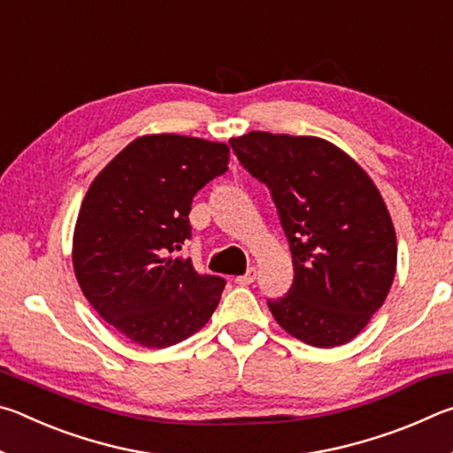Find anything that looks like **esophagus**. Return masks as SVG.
<instances>
[{"label":"esophagus","instance_id":"1","mask_svg":"<svg viewBox=\"0 0 453 453\" xmlns=\"http://www.w3.org/2000/svg\"><path fill=\"white\" fill-rule=\"evenodd\" d=\"M256 275H257L256 267H250V270L245 272L243 275H237V278H235V283H240V286H250V283H254V281H256Z\"/></svg>","mask_w":453,"mask_h":453}]
</instances>
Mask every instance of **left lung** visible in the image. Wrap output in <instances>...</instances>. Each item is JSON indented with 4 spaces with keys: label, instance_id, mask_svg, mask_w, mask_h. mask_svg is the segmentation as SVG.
I'll use <instances>...</instances> for the list:
<instances>
[{
    "label": "left lung",
    "instance_id": "left-lung-1",
    "mask_svg": "<svg viewBox=\"0 0 453 453\" xmlns=\"http://www.w3.org/2000/svg\"><path fill=\"white\" fill-rule=\"evenodd\" d=\"M237 159L265 183L288 235L294 283L267 300L289 335L313 348L354 340L392 288L397 242L370 175L332 142L250 132L229 140Z\"/></svg>",
    "mask_w": 453,
    "mask_h": 453
}]
</instances>
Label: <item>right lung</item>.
Wrapping results in <instances>:
<instances>
[{"mask_svg": "<svg viewBox=\"0 0 453 453\" xmlns=\"http://www.w3.org/2000/svg\"><path fill=\"white\" fill-rule=\"evenodd\" d=\"M227 164V143L142 135L83 197L73 229L75 278L91 308L137 346H175L218 308L224 278L199 275L173 251L191 237V199Z\"/></svg>", "mask_w": 453, "mask_h": 453, "instance_id": "obj_1", "label": "right lung"}]
</instances>
